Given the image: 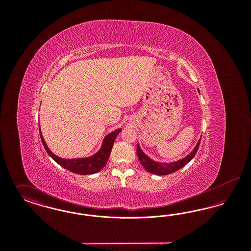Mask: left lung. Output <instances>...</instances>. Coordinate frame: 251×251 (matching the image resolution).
Here are the masks:
<instances>
[{"instance_id":"left-lung-1","label":"left lung","mask_w":251,"mask_h":251,"mask_svg":"<svg viewBox=\"0 0 251 251\" xmlns=\"http://www.w3.org/2000/svg\"><path fill=\"white\" fill-rule=\"evenodd\" d=\"M201 139V137L200 138V140L198 141V143L195 146V148L193 149V151L188 155L185 156L182 159H179L178 161H175V162H170V163L157 162L144 152L142 149L140 148L139 144H137V150H136L137 156H138V159H139L141 165L148 172H150L151 174H155V175H160V176L168 175V174H171V173L179 170L181 167H184L186 164H188L191 161L199 150Z\"/></svg>"}]
</instances>
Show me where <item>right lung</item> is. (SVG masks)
<instances>
[{
	"label": "right lung",
	"mask_w": 251,
	"mask_h": 251,
	"mask_svg": "<svg viewBox=\"0 0 251 251\" xmlns=\"http://www.w3.org/2000/svg\"><path fill=\"white\" fill-rule=\"evenodd\" d=\"M120 131H121V129H118V130H115L107 134L101 142L100 149L93 155L88 156V157H81V158H72V159L67 158L66 159V158H61L59 156L55 155L49 149L47 143L45 142L43 135L41 133V129H40V125H39L40 138H41V141H42L43 146H44L49 155L61 167L72 171L73 173L80 174V175L95 174L105 167V165L107 164L108 158L111 153L113 145L115 142V139H116L117 135L120 133Z\"/></svg>",
	"instance_id": "add662e5"
}]
</instances>
